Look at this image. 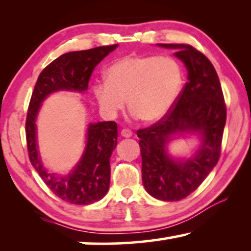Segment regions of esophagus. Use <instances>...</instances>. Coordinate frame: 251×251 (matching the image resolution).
Returning a JSON list of instances; mask_svg holds the SVG:
<instances>
[{
  "label": "esophagus",
  "instance_id": "34e87169",
  "mask_svg": "<svg viewBox=\"0 0 251 251\" xmlns=\"http://www.w3.org/2000/svg\"><path fill=\"white\" fill-rule=\"evenodd\" d=\"M121 136H122V137H126V138H129V137L132 136L131 130H129V129H122V130H121Z\"/></svg>",
  "mask_w": 251,
  "mask_h": 251
}]
</instances>
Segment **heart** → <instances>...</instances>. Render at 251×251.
Here are the masks:
<instances>
[{
    "instance_id": "obj_1",
    "label": "heart",
    "mask_w": 251,
    "mask_h": 251,
    "mask_svg": "<svg viewBox=\"0 0 251 251\" xmlns=\"http://www.w3.org/2000/svg\"><path fill=\"white\" fill-rule=\"evenodd\" d=\"M106 82L94 85L102 112L115 116L125 107L145 122L162 119L183 87V70L173 57L130 54L114 61L105 72Z\"/></svg>"
}]
</instances>
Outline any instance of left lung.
I'll use <instances>...</instances> for the list:
<instances>
[{
  "mask_svg": "<svg viewBox=\"0 0 251 251\" xmlns=\"http://www.w3.org/2000/svg\"><path fill=\"white\" fill-rule=\"evenodd\" d=\"M175 49L187 67V82L170 111L149 128L139 129L142 177L146 191L162 201H179L200 186L221 156L226 104L217 72L203 53L190 44H159ZM181 132H198L202 145L186 161L167 156L165 144Z\"/></svg>",
  "mask_w": 251,
  "mask_h": 251,
  "instance_id": "left-lung-1",
  "label": "left lung"
}]
</instances>
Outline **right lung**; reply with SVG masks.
<instances>
[{
    "label": "right lung",
    "instance_id": "right-lung-1",
    "mask_svg": "<svg viewBox=\"0 0 251 251\" xmlns=\"http://www.w3.org/2000/svg\"><path fill=\"white\" fill-rule=\"evenodd\" d=\"M116 47L118 44H113L61 54L41 72L30 97L25 128L29 161L52 193L72 204L94 203L107 193L111 178L109 157L118 144V126L114 121L89 125L87 146L80 163L68 176L57 177L48 173L40 160L35 119L41 102L51 92L87 90L95 67Z\"/></svg>",
    "mask_w": 251,
    "mask_h": 251
}]
</instances>
